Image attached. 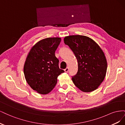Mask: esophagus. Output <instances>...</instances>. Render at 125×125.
Wrapping results in <instances>:
<instances>
[{
	"label": "esophagus",
	"mask_w": 125,
	"mask_h": 125,
	"mask_svg": "<svg viewBox=\"0 0 125 125\" xmlns=\"http://www.w3.org/2000/svg\"><path fill=\"white\" fill-rule=\"evenodd\" d=\"M68 71H69V68L68 67H67L65 69V73H68Z\"/></svg>",
	"instance_id": "obj_1"
}]
</instances>
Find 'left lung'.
Segmentation results:
<instances>
[{
    "mask_svg": "<svg viewBox=\"0 0 125 125\" xmlns=\"http://www.w3.org/2000/svg\"><path fill=\"white\" fill-rule=\"evenodd\" d=\"M63 41L78 60V73L72 77L73 83L82 92L95 90L106 73L107 63L103 51L95 41L86 36L70 35Z\"/></svg>",
    "mask_w": 125,
    "mask_h": 125,
    "instance_id": "1",
    "label": "left lung"
}]
</instances>
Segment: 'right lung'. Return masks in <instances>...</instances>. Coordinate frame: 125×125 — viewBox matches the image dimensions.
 Instances as JSON below:
<instances>
[{
  "mask_svg": "<svg viewBox=\"0 0 125 125\" xmlns=\"http://www.w3.org/2000/svg\"><path fill=\"white\" fill-rule=\"evenodd\" d=\"M60 37H48L37 42L26 57L23 71L30 87L41 94H47L54 88L57 77L64 71L59 69L55 52L61 42Z\"/></svg>",
  "mask_w": 125,
  "mask_h": 125,
  "instance_id": "add662e5",
  "label": "right lung"
}]
</instances>
